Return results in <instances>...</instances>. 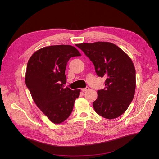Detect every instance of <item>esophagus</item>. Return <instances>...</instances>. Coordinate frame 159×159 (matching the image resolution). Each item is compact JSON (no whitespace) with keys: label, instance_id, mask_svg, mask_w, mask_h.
I'll list each match as a JSON object with an SVG mask.
<instances>
[{"label":"esophagus","instance_id":"34e87169","mask_svg":"<svg viewBox=\"0 0 159 159\" xmlns=\"http://www.w3.org/2000/svg\"><path fill=\"white\" fill-rule=\"evenodd\" d=\"M89 87H86V88H82V91H86L89 90Z\"/></svg>","mask_w":159,"mask_h":159}]
</instances>
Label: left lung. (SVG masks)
I'll use <instances>...</instances> for the list:
<instances>
[{"label": "left lung", "instance_id": "1", "mask_svg": "<svg viewBox=\"0 0 159 159\" xmlns=\"http://www.w3.org/2000/svg\"><path fill=\"white\" fill-rule=\"evenodd\" d=\"M82 50L95 66L98 77H104L105 88L98 90L93 102L97 114L107 119L117 118L126 111L134 97L135 69L130 57L108 42L82 43Z\"/></svg>", "mask_w": 159, "mask_h": 159}]
</instances>
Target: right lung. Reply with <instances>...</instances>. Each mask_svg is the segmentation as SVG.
<instances>
[{"mask_svg":"<svg viewBox=\"0 0 159 159\" xmlns=\"http://www.w3.org/2000/svg\"><path fill=\"white\" fill-rule=\"evenodd\" d=\"M74 46L56 45L41 48L27 64L25 82L37 107L55 124H61L71 115L80 89L71 90L66 83L65 70L71 57L80 56Z\"/></svg>","mask_w":159,"mask_h":159,"instance_id":"add662e5","label":"right lung"}]
</instances>
